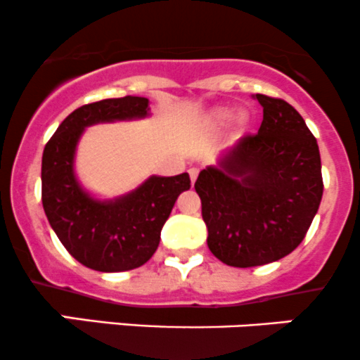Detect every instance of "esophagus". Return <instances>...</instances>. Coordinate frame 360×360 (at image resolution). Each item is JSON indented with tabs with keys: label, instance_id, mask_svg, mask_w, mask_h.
<instances>
[{
	"label": "esophagus",
	"instance_id": "1",
	"mask_svg": "<svg viewBox=\"0 0 360 360\" xmlns=\"http://www.w3.org/2000/svg\"><path fill=\"white\" fill-rule=\"evenodd\" d=\"M188 175H191V181H192V185H194L195 180H197V175H199V169L191 168V169H188Z\"/></svg>",
	"mask_w": 360,
	"mask_h": 360
}]
</instances>
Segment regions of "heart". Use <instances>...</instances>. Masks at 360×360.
Wrapping results in <instances>:
<instances>
[{
    "mask_svg": "<svg viewBox=\"0 0 360 360\" xmlns=\"http://www.w3.org/2000/svg\"><path fill=\"white\" fill-rule=\"evenodd\" d=\"M233 115H235L233 108H226V106L216 108V110L211 111L210 120H207V123H210V129H212V130L223 129V127H225L226 123L233 118ZM245 123H247V118L243 117V115L237 118V127H243Z\"/></svg>",
    "mask_w": 360,
    "mask_h": 360,
    "instance_id": "b5f03b06",
    "label": "heart"
}]
</instances>
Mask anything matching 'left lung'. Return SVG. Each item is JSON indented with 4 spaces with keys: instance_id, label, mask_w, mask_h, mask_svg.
Here are the masks:
<instances>
[{
    "instance_id": "1",
    "label": "left lung",
    "mask_w": 360,
    "mask_h": 360,
    "mask_svg": "<svg viewBox=\"0 0 360 360\" xmlns=\"http://www.w3.org/2000/svg\"><path fill=\"white\" fill-rule=\"evenodd\" d=\"M257 134L243 135L195 180L207 247L233 268L288 256L304 240L323 197L316 137L287 101L256 94Z\"/></svg>"
}]
</instances>
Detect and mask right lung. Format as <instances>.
<instances>
[{"label": "right lung", "instance_id": "1", "mask_svg": "<svg viewBox=\"0 0 360 360\" xmlns=\"http://www.w3.org/2000/svg\"><path fill=\"white\" fill-rule=\"evenodd\" d=\"M149 117L139 96L84 104L68 115L42 153V207L55 233L80 264L103 273L135 269L156 252L161 228L191 176H149L129 194L94 199L75 176L73 160L84 130L96 123Z\"/></svg>", "mask_w": 360, "mask_h": 360}]
</instances>
